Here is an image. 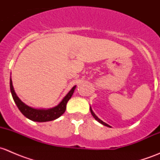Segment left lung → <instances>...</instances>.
<instances>
[{"label": "left lung", "mask_w": 160, "mask_h": 160, "mask_svg": "<svg viewBox=\"0 0 160 160\" xmlns=\"http://www.w3.org/2000/svg\"><path fill=\"white\" fill-rule=\"evenodd\" d=\"M90 112H91V114H92V115H93V117L94 118L96 119V120L98 121V122H99L100 123H101V124H102V125H105V126H107V127H111L110 125H108V124H106L105 122H103V121H101V119H99V118H98L97 117V116H96V114H95L93 112V111H92L91 108H90Z\"/></svg>", "instance_id": "8db88e82"}]
</instances>
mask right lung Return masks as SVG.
Masks as SVG:
<instances>
[{
  "mask_svg": "<svg viewBox=\"0 0 160 160\" xmlns=\"http://www.w3.org/2000/svg\"><path fill=\"white\" fill-rule=\"evenodd\" d=\"M75 88L76 86H74L73 88L70 90V91L66 95L65 98L62 100V101L55 108L47 109V110H44V109H35L29 107V106L26 105L25 103H23L20 99H19V98L16 95L15 92H14V88H13L12 85V81H11V79H10L11 92L16 105H17V107L18 108V109L20 110L21 112H22L25 117L28 118L30 120L33 121V122H49V121L55 120V119L60 117V116L65 112L66 108H67V102H68V101L70 99L71 97H72Z\"/></svg>",
  "mask_w": 160,
  "mask_h": 160,
  "instance_id": "add662e5",
  "label": "right lung"
}]
</instances>
